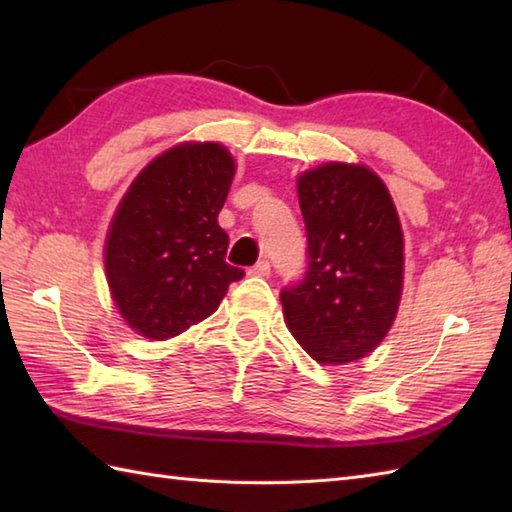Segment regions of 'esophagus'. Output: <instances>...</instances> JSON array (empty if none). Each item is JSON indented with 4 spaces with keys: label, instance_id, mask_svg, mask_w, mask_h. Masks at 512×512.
Returning a JSON list of instances; mask_svg holds the SVG:
<instances>
[{
    "label": "esophagus",
    "instance_id": "1",
    "mask_svg": "<svg viewBox=\"0 0 512 512\" xmlns=\"http://www.w3.org/2000/svg\"><path fill=\"white\" fill-rule=\"evenodd\" d=\"M248 275L250 277H268L270 275V264L266 262V259H262V262H257L253 268H248Z\"/></svg>",
    "mask_w": 512,
    "mask_h": 512
}]
</instances>
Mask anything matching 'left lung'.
I'll list each match as a JSON object with an SVG mask.
<instances>
[{
	"label": "left lung",
	"mask_w": 512,
	"mask_h": 512,
	"mask_svg": "<svg viewBox=\"0 0 512 512\" xmlns=\"http://www.w3.org/2000/svg\"><path fill=\"white\" fill-rule=\"evenodd\" d=\"M308 273L284 288V321L321 365H345L383 343L402 299L405 235L387 184L361 162H323L297 178Z\"/></svg>",
	"instance_id": "1"
}]
</instances>
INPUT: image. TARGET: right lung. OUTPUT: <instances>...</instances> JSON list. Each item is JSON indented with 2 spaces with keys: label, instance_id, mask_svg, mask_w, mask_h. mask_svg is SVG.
Instances as JSON below:
<instances>
[{
  "label": "right lung",
  "instance_id": "obj_1",
  "mask_svg": "<svg viewBox=\"0 0 512 512\" xmlns=\"http://www.w3.org/2000/svg\"><path fill=\"white\" fill-rule=\"evenodd\" d=\"M237 162L213 140H187L140 169L107 228L105 279L121 319L149 341L204 321L244 270L228 266L217 224Z\"/></svg>",
  "mask_w": 512,
  "mask_h": 512
}]
</instances>
